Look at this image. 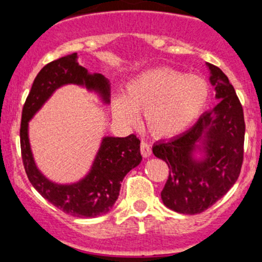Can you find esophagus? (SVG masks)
<instances>
[{"mask_svg": "<svg viewBox=\"0 0 262 262\" xmlns=\"http://www.w3.org/2000/svg\"><path fill=\"white\" fill-rule=\"evenodd\" d=\"M140 153H142V155H143V157H144V158L150 157V155H151V148H150V145H149L148 143H145V142L140 143Z\"/></svg>", "mask_w": 262, "mask_h": 262, "instance_id": "1", "label": "esophagus"}]
</instances>
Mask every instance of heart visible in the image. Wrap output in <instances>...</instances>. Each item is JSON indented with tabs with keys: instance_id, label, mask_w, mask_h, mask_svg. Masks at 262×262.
I'll list each match as a JSON object with an SVG mask.
<instances>
[{
	"instance_id": "obj_1",
	"label": "heart",
	"mask_w": 262,
	"mask_h": 262,
	"mask_svg": "<svg viewBox=\"0 0 262 262\" xmlns=\"http://www.w3.org/2000/svg\"><path fill=\"white\" fill-rule=\"evenodd\" d=\"M210 87L200 76H186L171 68H155L128 82L124 96L113 100V114L125 125L139 122L144 112L148 130L157 138L182 133L199 118L208 104Z\"/></svg>"
}]
</instances>
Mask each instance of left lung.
I'll return each mask as SVG.
<instances>
[{"label":"left lung","instance_id":"left-lung-1","mask_svg":"<svg viewBox=\"0 0 262 262\" xmlns=\"http://www.w3.org/2000/svg\"><path fill=\"white\" fill-rule=\"evenodd\" d=\"M219 103L205 112L185 133L153 146V153L169 166L162 190L166 208L180 214H199L230 190L240 175L244 159L245 120L243 105L229 78L206 63ZM201 150L203 160L193 153Z\"/></svg>","mask_w":262,"mask_h":262}]
</instances>
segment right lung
Masks as SVG:
<instances>
[{
	"label": "right lung",
	"instance_id": "right-lung-1",
	"mask_svg": "<svg viewBox=\"0 0 262 262\" xmlns=\"http://www.w3.org/2000/svg\"><path fill=\"white\" fill-rule=\"evenodd\" d=\"M77 58V53H72L48 63L34 78L22 109L21 153L28 179L46 200L72 216L96 217L107 214L113 208L119 196L120 183L142 162L140 140L137 136L103 138L89 173L79 182L64 185L51 182L38 170L28 139V122L62 85H83L88 91L97 92L103 102L109 103L111 85L108 80L99 73H88Z\"/></svg>",
	"mask_w": 262,
	"mask_h": 262
}]
</instances>
